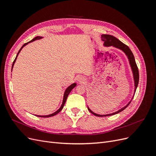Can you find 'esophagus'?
<instances>
[{
	"instance_id": "1",
	"label": "esophagus",
	"mask_w": 156,
	"mask_h": 156,
	"mask_svg": "<svg viewBox=\"0 0 156 156\" xmlns=\"http://www.w3.org/2000/svg\"><path fill=\"white\" fill-rule=\"evenodd\" d=\"M77 80L79 83H83V81H84V79L83 77H77Z\"/></svg>"
}]
</instances>
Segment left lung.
Segmentation results:
<instances>
[{
  "instance_id": "8db88e82",
  "label": "left lung",
  "mask_w": 156,
  "mask_h": 156,
  "mask_svg": "<svg viewBox=\"0 0 156 156\" xmlns=\"http://www.w3.org/2000/svg\"><path fill=\"white\" fill-rule=\"evenodd\" d=\"M101 40L102 41H104V46L106 47H110V46H113L115 47L116 48L119 49L120 50H122L124 53L126 55V56L128 58L129 62V64L131 66V68L132 69V72H133V79H134V83H135V92L136 91V89L137 88L138 84H139V69L137 68V66H136V64L135 62V57L133 56V53H132L131 49L129 48V47L126 45V44L122 43V41H120L119 39H117L116 37H115V36H111V35H108V34H102L101 35ZM135 95V93L133 94V96L132 98V99L133 98ZM131 99V100H132ZM131 100L127 103V104L123 108H122L121 109L119 110L118 111H116L115 112L111 113V114H108V115H98L96 114V113L92 112L90 109L89 107H88V111L90 112L92 114H93L94 115H95L96 116H111V115H114L116 114H118V113L120 112L121 111H124L125 108L129 105V103H131Z\"/></svg>"
}]
</instances>
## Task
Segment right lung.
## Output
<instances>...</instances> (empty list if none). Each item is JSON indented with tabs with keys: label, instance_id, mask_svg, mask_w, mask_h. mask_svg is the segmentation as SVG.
Listing matches in <instances>:
<instances>
[{
	"label": "right lung",
	"instance_id": "add662e5",
	"mask_svg": "<svg viewBox=\"0 0 156 156\" xmlns=\"http://www.w3.org/2000/svg\"><path fill=\"white\" fill-rule=\"evenodd\" d=\"M42 37H41V36H36V37H35L34 38H33L31 41H30L29 42H28V43H26V44H25L24 45H23L22 47H21V48L20 49V51H19V52L17 53V56H16V58H15V60H14V61H13V64H12V68H13V65H14V63L16 62V59H17V56H18V55H19V53H20V51H21V50L22 49V48H23V47H25L26 45H27L29 43H30V42H32V41H35V40H40V39H41ZM76 85H77V84L76 83H73L72 84H71L70 86H69L67 88H66V90H65V92H64V98H63V101H62V105H61V107L58 108V109L56 111V112H55L54 113H52V114H51V115H44V116H41V115H37V116H38V117H43V118H46V117H51V116H55V115H57L58 112H60V111H61V110L63 108V107H64V104H65V103H66V100H67V98H68V95H69V94L70 93V92L72 91V90L74 88V87H76Z\"/></svg>",
	"mask_w": 156,
	"mask_h": 156
}]
</instances>
